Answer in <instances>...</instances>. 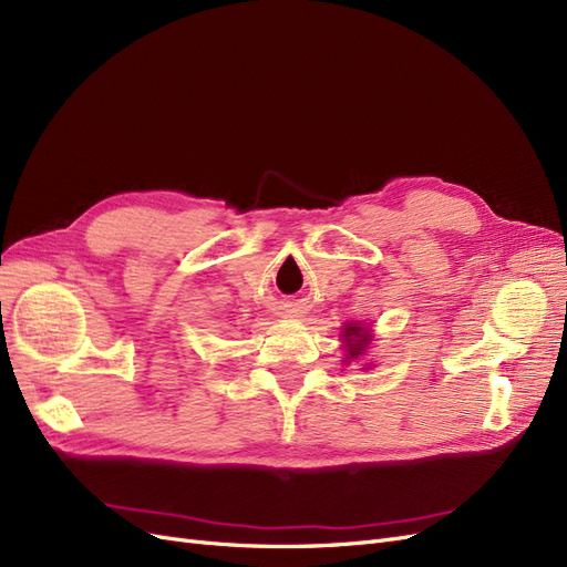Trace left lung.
Instances as JSON below:
<instances>
[{
  "instance_id": "1",
  "label": "left lung",
  "mask_w": 567,
  "mask_h": 567,
  "mask_svg": "<svg viewBox=\"0 0 567 567\" xmlns=\"http://www.w3.org/2000/svg\"><path fill=\"white\" fill-rule=\"evenodd\" d=\"M341 337H343V343L349 346V355H346V360L362 355L364 349H368V343H370L368 330H364V327H360V324H346ZM346 360H343V362H346Z\"/></svg>"
}]
</instances>
